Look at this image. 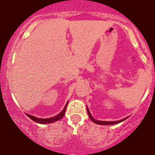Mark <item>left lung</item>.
<instances>
[{"label":"left lung","mask_w":155,"mask_h":155,"mask_svg":"<svg viewBox=\"0 0 155 155\" xmlns=\"http://www.w3.org/2000/svg\"><path fill=\"white\" fill-rule=\"evenodd\" d=\"M87 113H88V116H89V118L91 119V120H92L93 122H94V124H99V125H113V124H119V123H120V122L124 121V120H125L126 119H127V118H125V119H124V120H119V121H113V122H107V121H99V120H94V119L93 118V117H92V116H91V113H90V112H89V109H87Z\"/></svg>","instance_id":"obj_1"}]
</instances>
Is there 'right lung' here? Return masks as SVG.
<instances>
[{
	"label": "right lung",
	"instance_id": "1",
	"mask_svg": "<svg viewBox=\"0 0 155 155\" xmlns=\"http://www.w3.org/2000/svg\"><path fill=\"white\" fill-rule=\"evenodd\" d=\"M68 102H67L66 104L65 107L64 109H63V111L61 112V113H59L58 115H57L56 116H53V117H51V118H47V119H41V118H36L35 116H31L29 114H26L27 116L29 117L31 120H32L33 121L36 122L38 124H51V123H54V122L57 121V120H60L61 119H62L64 117V114H65V111L66 109H67V105H68Z\"/></svg>",
	"mask_w": 155,
	"mask_h": 155
}]
</instances>
